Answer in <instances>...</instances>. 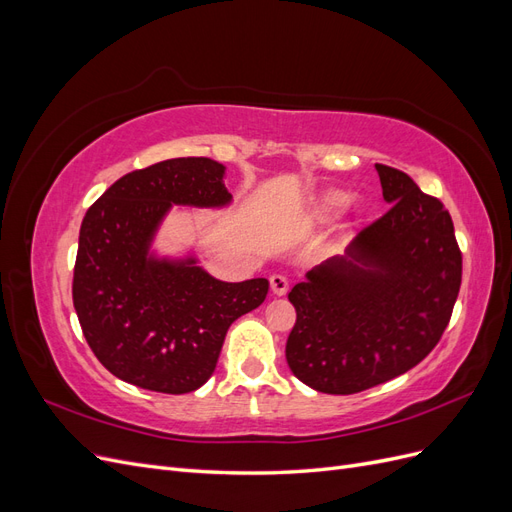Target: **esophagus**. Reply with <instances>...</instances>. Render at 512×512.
I'll return each instance as SVG.
<instances>
[{
  "mask_svg": "<svg viewBox=\"0 0 512 512\" xmlns=\"http://www.w3.org/2000/svg\"><path fill=\"white\" fill-rule=\"evenodd\" d=\"M269 282H271V290H273V294H277V297H282V294H286V292H288V280H286L284 275L275 273V275H271V277H269Z\"/></svg>",
  "mask_w": 512,
  "mask_h": 512,
  "instance_id": "1",
  "label": "esophagus"
}]
</instances>
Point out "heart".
I'll return each instance as SVG.
<instances>
[{
    "instance_id": "obj_1",
    "label": "heart",
    "mask_w": 512,
    "mask_h": 512,
    "mask_svg": "<svg viewBox=\"0 0 512 512\" xmlns=\"http://www.w3.org/2000/svg\"><path fill=\"white\" fill-rule=\"evenodd\" d=\"M348 200H350V196L346 192H339V190L329 192L327 196H324V209L339 211V209H344L348 205Z\"/></svg>"
}]
</instances>
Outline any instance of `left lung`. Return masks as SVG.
<instances>
[{"mask_svg": "<svg viewBox=\"0 0 512 512\" xmlns=\"http://www.w3.org/2000/svg\"><path fill=\"white\" fill-rule=\"evenodd\" d=\"M391 209L365 226L346 258L307 273L288 294L297 322L292 374L329 395L393 380L436 348L461 286L451 213L397 168L376 164Z\"/></svg>", "mask_w": 512, "mask_h": 512, "instance_id": "obj_1", "label": "left lung"}]
</instances>
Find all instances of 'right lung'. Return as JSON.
<instances>
[{
	"label": "right lung",
	"instance_id": "right-lung-1",
	"mask_svg": "<svg viewBox=\"0 0 512 512\" xmlns=\"http://www.w3.org/2000/svg\"><path fill=\"white\" fill-rule=\"evenodd\" d=\"M224 166L175 158L123 175L85 213L74 262L72 301L98 361L123 382L183 395L203 386L239 316L269 292L265 277L220 282L196 260L149 256L170 205L222 207Z\"/></svg>",
	"mask_w": 512,
	"mask_h": 512
}]
</instances>
